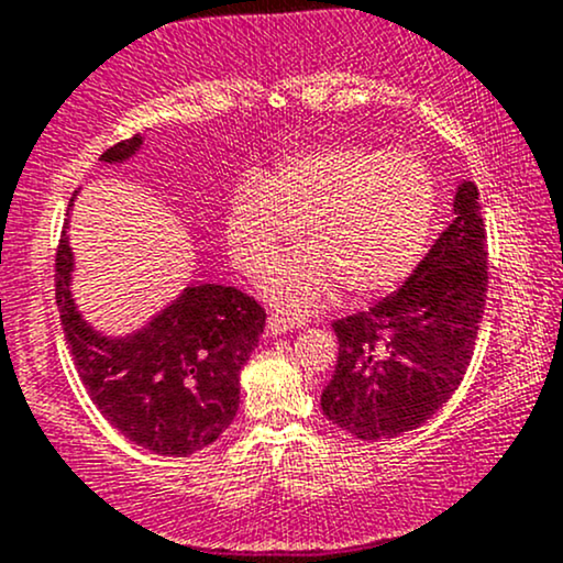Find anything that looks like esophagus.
<instances>
[{
    "label": "esophagus",
    "instance_id": "obj_1",
    "mask_svg": "<svg viewBox=\"0 0 563 563\" xmlns=\"http://www.w3.org/2000/svg\"><path fill=\"white\" fill-rule=\"evenodd\" d=\"M289 330H292V321L282 319V316L276 313H271L268 321H265V334H268V338H276V334H284Z\"/></svg>",
    "mask_w": 563,
    "mask_h": 563
}]
</instances>
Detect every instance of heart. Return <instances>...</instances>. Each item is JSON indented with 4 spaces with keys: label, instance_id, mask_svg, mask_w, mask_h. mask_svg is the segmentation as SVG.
I'll use <instances>...</instances> for the list:
<instances>
[{
    "label": "heart",
    "instance_id": "1",
    "mask_svg": "<svg viewBox=\"0 0 563 563\" xmlns=\"http://www.w3.org/2000/svg\"><path fill=\"white\" fill-rule=\"evenodd\" d=\"M435 214V183L418 156L369 145H324L282 159L268 178L244 175L225 207V247L247 276L271 268L298 236L308 250L282 261L265 295L302 316L332 298L377 295L420 263Z\"/></svg>",
    "mask_w": 563,
    "mask_h": 563
}]
</instances>
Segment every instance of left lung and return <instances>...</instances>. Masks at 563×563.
Segmentation results:
<instances>
[{"label":"left lung","instance_id":"left-lung-1","mask_svg":"<svg viewBox=\"0 0 563 563\" xmlns=\"http://www.w3.org/2000/svg\"><path fill=\"white\" fill-rule=\"evenodd\" d=\"M452 207L450 229L401 289L332 324L340 353L321 409L362 441L420 428L468 369L489 282L478 188L460 183Z\"/></svg>","mask_w":563,"mask_h":563}]
</instances>
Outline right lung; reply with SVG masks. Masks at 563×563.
Listing matches in <instances>:
<instances>
[{"label":"right lung","instance_id":"obj_1","mask_svg":"<svg viewBox=\"0 0 563 563\" xmlns=\"http://www.w3.org/2000/svg\"><path fill=\"white\" fill-rule=\"evenodd\" d=\"M141 145L137 132L111 145L100 162H130ZM66 229L55 255V300L92 404L143 450L188 457L210 446L236 418L239 375L261 340L265 311L236 287L188 284L141 330L98 332L74 302Z\"/></svg>","mask_w":563,"mask_h":563}]
</instances>
